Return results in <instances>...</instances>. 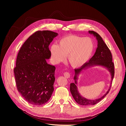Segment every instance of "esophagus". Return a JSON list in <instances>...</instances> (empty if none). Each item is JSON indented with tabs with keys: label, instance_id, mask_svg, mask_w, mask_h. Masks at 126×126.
I'll return each mask as SVG.
<instances>
[{
	"label": "esophagus",
	"instance_id": "1",
	"mask_svg": "<svg viewBox=\"0 0 126 126\" xmlns=\"http://www.w3.org/2000/svg\"><path fill=\"white\" fill-rule=\"evenodd\" d=\"M64 77H65L66 78H70V74L69 73V72H65L64 73Z\"/></svg>",
	"mask_w": 126,
	"mask_h": 126
}]
</instances>
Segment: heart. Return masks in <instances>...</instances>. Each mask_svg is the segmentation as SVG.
<instances>
[{
	"instance_id": "obj_1",
	"label": "heart",
	"mask_w": 126,
	"mask_h": 126,
	"mask_svg": "<svg viewBox=\"0 0 126 126\" xmlns=\"http://www.w3.org/2000/svg\"><path fill=\"white\" fill-rule=\"evenodd\" d=\"M94 49V44L90 38L68 35L61 39L58 45H51L50 50L54 63L63 62L67 57L72 67L79 68L89 60Z\"/></svg>"
}]
</instances>
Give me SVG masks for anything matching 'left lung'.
Here are the masks:
<instances>
[{"mask_svg": "<svg viewBox=\"0 0 126 126\" xmlns=\"http://www.w3.org/2000/svg\"><path fill=\"white\" fill-rule=\"evenodd\" d=\"M89 33L90 34H93L96 38L97 40L98 45L96 52H95L94 55L93 56V57H91L88 62H87L80 68H78V69H75V74L74 78L75 80V82L71 83L70 86V92L75 100L79 105L82 106L94 105L97 104L98 102H99L105 97H106V95L108 94L109 91H110L112 84V80L114 77V74H115L114 63L112 62V55L109 49L107 47V46L106 45L104 40H102L101 36L96 32L94 31H89ZM96 65L102 66L108 69L111 74V83H110L109 89L104 96L100 98L95 100H87L82 97L79 94L78 90V88L77 86L78 76L82 70L87 69L90 67Z\"/></svg>", "mask_w": 126, "mask_h": 126, "instance_id": "obj_1", "label": "left lung"}]
</instances>
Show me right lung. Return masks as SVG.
<instances>
[{
    "instance_id": "right-lung-1",
    "label": "right lung",
    "mask_w": 126,
    "mask_h": 126,
    "mask_svg": "<svg viewBox=\"0 0 126 126\" xmlns=\"http://www.w3.org/2000/svg\"><path fill=\"white\" fill-rule=\"evenodd\" d=\"M58 34L37 31L30 36L19 51L14 72L18 91L29 104L47 103L54 91V66L48 64L51 57L49 46Z\"/></svg>"
}]
</instances>
